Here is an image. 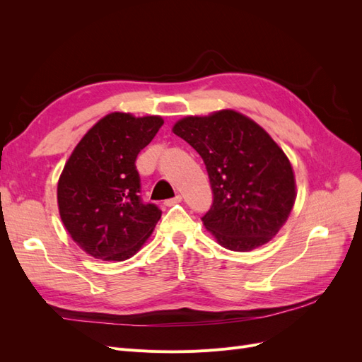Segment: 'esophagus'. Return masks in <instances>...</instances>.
Here are the masks:
<instances>
[{
    "label": "esophagus",
    "mask_w": 362,
    "mask_h": 362,
    "mask_svg": "<svg viewBox=\"0 0 362 362\" xmlns=\"http://www.w3.org/2000/svg\"><path fill=\"white\" fill-rule=\"evenodd\" d=\"M181 201H182V196H181V194H177V196H175V198L164 201V205H166V206H172V205H175V204H180Z\"/></svg>",
    "instance_id": "obj_1"
}]
</instances>
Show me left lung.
I'll list each match as a JSON object with an SVG mask.
<instances>
[{"label": "left lung", "instance_id": "left-lung-1", "mask_svg": "<svg viewBox=\"0 0 362 362\" xmlns=\"http://www.w3.org/2000/svg\"><path fill=\"white\" fill-rule=\"evenodd\" d=\"M172 131L202 157L213 206L202 223L234 252L269 243L286 225L296 201L294 170L267 131L231 108L185 116Z\"/></svg>", "mask_w": 362, "mask_h": 362}]
</instances>
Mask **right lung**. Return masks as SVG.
<instances>
[{"label":"right lung","mask_w":362,"mask_h":362,"mask_svg":"<svg viewBox=\"0 0 362 362\" xmlns=\"http://www.w3.org/2000/svg\"><path fill=\"white\" fill-rule=\"evenodd\" d=\"M163 122L154 115L108 113L87 131L64 164L57 184L60 218L90 257L128 259L154 231L161 211L140 201L134 163Z\"/></svg>","instance_id":"add662e5"}]
</instances>
